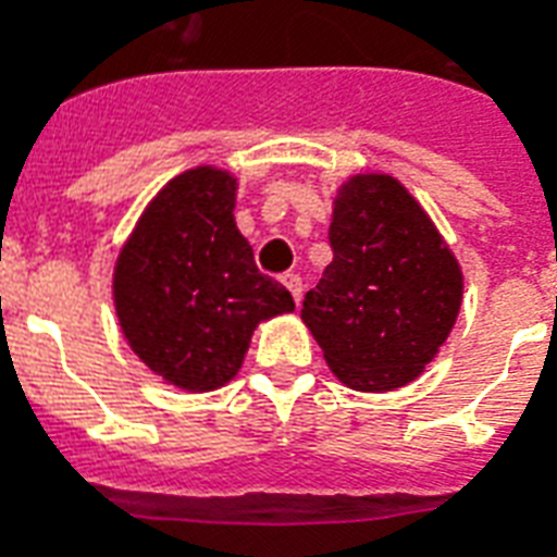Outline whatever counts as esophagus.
I'll use <instances>...</instances> for the list:
<instances>
[{"label":"esophagus","instance_id":"obj_1","mask_svg":"<svg viewBox=\"0 0 557 557\" xmlns=\"http://www.w3.org/2000/svg\"><path fill=\"white\" fill-rule=\"evenodd\" d=\"M283 286L288 288V295L295 297V304L300 306V297H304V280L297 277V274H286V277H283Z\"/></svg>","mask_w":557,"mask_h":557}]
</instances>
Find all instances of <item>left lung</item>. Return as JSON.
<instances>
[{
	"instance_id": "left-lung-1",
	"label": "left lung",
	"mask_w": 557,
	"mask_h": 557,
	"mask_svg": "<svg viewBox=\"0 0 557 557\" xmlns=\"http://www.w3.org/2000/svg\"><path fill=\"white\" fill-rule=\"evenodd\" d=\"M332 262L304 318L330 370L361 393L416 381L440 356L462 306V269L398 178L356 173L335 190Z\"/></svg>"
}]
</instances>
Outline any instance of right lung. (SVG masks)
Instances as JSON below:
<instances>
[{"instance_id":"right-lung-1","label":"right lung","mask_w":557,"mask_h":557,"mask_svg":"<svg viewBox=\"0 0 557 557\" xmlns=\"http://www.w3.org/2000/svg\"><path fill=\"white\" fill-rule=\"evenodd\" d=\"M236 176L213 164L170 178L135 222L112 271L126 344L164 384L187 393L225 387L253 330L295 300L257 271L234 219Z\"/></svg>"}]
</instances>
